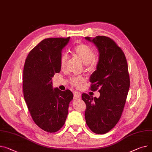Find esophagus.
Masks as SVG:
<instances>
[{
	"label": "esophagus",
	"instance_id": "1",
	"mask_svg": "<svg viewBox=\"0 0 152 152\" xmlns=\"http://www.w3.org/2000/svg\"><path fill=\"white\" fill-rule=\"evenodd\" d=\"M74 98L75 99H80V98H81V94H80V93L78 92H75V94H74Z\"/></svg>",
	"mask_w": 152,
	"mask_h": 152
}]
</instances>
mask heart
<instances>
[{
	"label": "heart",
	"instance_id": "b5f03b06",
	"mask_svg": "<svg viewBox=\"0 0 152 152\" xmlns=\"http://www.w3.org/2000/svg\"><path fill=\"white\" fill-rule=\"evenodd\" d=\"M73 54L80 61L85 64L87 69L89 72L94 71L96 68L99 60L98 57L95 56L94 50L86 44L80 43L76 45L73 50ZM68 57L67 54H64L60 58V66L64 69L67 64ZM84 81V78L79 76L70 77L69 82L71 86L79 87Z\"/></svg>",
	"mask_w": 152,
	"mask_h": 152
}]
</instances>
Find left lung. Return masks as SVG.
<instances>
[{"label":"left lung","mask_w":152,"mask_h":152,"mask_svg":"<svg viewBox=\"0 0 152 152\" xmlns=\"http://www.w3.org/2000/svg\"><path fill=\"white\" fill-rule=\"evenodd\" d=\"M98 48L99 62L90 77V90H98L99 98L86 94L82 99L86 104V122L98 134L107 133L122 116L130 86L125 54L113 39L105 36L85 37Z\"/></svg>","instance_id":"obj_1"}]
</instances>
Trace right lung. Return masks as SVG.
Returning <instances> with one entry per match:
<instances>
[{
  "instance_id": "1",
  "label": "right lung",
  "mask_w": 152,
  "mask_h": 152,
  "mask_svg": "<svg viewBox=\"0 0 152 152\" xmlns=\"http://www.w3.org/2000/svg\"><path fill=\"white\" fill-rule=\"evenodd\" d=\"M70 37L44 39L28 53L23 70L24 99L31 117L40 128L55 133L65 124L73 94L53 88L52 77L60 72L62 49Z\"/></svg>"
}]
</instances>
